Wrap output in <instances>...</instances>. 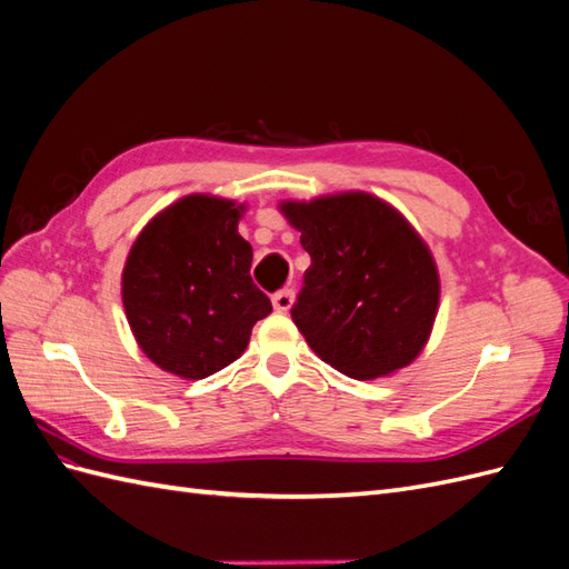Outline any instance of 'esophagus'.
<instances>
[{
	"mask_svg": "<svg viewBox=\"0 0 569 569\" xmlns=\"http://www.w3.org/2000/svg\"><path fill=\"white\" fill-rule=\"evenodd\" d=\"M291 303H295V291H291V289H280V291H274V295H272L274 311L287 313L289 308H291Z\"/></svg>",
	"mask_w": 569,
	"mask_h": 569,
	"instance_id": "1",
	"label": "esophagus"
}]
</instances>
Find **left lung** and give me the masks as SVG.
I'll use <instances>...</instances> for the list:
<instances>
[{"mask_svg":"<svg viewBox=\"0 0 569 569\" xmlns=\"http://www.w3.org/2000/svg\"><path fill=\"white\" fill-rule=\"evenodd\" d=\"M311 256L291 320L325 363L353 380L406 368L432 330V253L391 206L363 192L287 201Z\"/></svg>","mask_w":569,"mask_h":569,"instance_id":"1","label":"left lung"}]
</instances>
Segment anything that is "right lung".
<instances>
[{
    "label": "right lung",
    "mask_w": 569,
    "mask_h": 569,
    "mask_svg": "<svg viewBox=\"0 0 569 569\" xmlns=\"http://www.w3.org/2000/svg\"><path fill=\"white\" fill-rule=\"evenodd\" d=\"M226 199L192 194L153 218L123 270V306L140 349L159 368L203 380L244 353L270 299L251 280V244Z\"/></svg>",
    "instance_id": "right-lung-1"
}]
</instances>
